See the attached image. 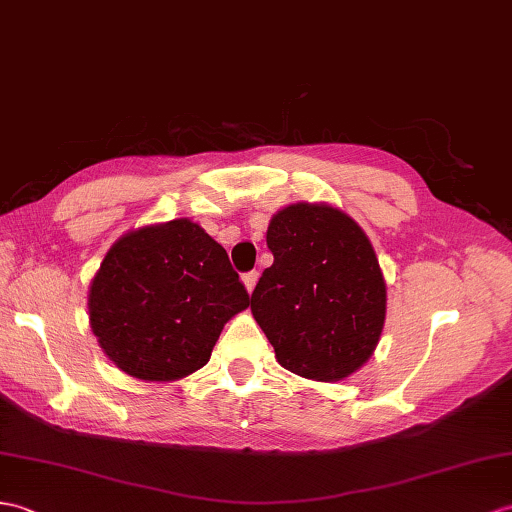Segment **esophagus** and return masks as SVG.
I'll list each match as a JSON object with an SVG mask.
<instances>
[{
	"label": "esophagus",
	"mask_w": 512,
	"mask_h": 512,
	"mask_svg": "<svg viewBox=\"0 0 512 512\" xmlns=\"http://www.w3.org/2000/svg\"><path fill=\"white\" fill-rule=\"evenodd\" d=\"M257 279H259V272H257V270L244 272V275H242V281H244V285H246V290H248V292H253V290H255Z\"/></svg>",
	"instance_id": "esophagus-1"
}]
</instances>
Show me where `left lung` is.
Wrapping results in <instances>:
<instances>
[{
  "label": "left lung",
  "mask_w": 512,
  "mask_h": 512,
  "mask_svg": "<svg viewBox=\"0 0 512 512\" xmlns=\"http://www.w3.org/2000/svg\"><path fill=\"white\" fill-rule=\"evenodd\" d=\"M275 255L251 312L288 371L338 382L371 358L386 318V283L366 233L329 205H290L270 220Z\"/></svg>",
  "instance_id": "8db88e82"
}]
</instances>
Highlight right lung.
Here are the masks:
<instances>
[{
	"instance_id": "1",
	"label": "right lung",
	"mask_w": 512,
	"mask_h": 512,
	"mask_svg": "<svg viewBox=\"0 0 512 512\" xmlns=\"http://www.w3.org/2000/svg\"><path fill=\"white\" fill-rule=\"evenodd\" d=\"M248 303L227 251L181 218L111 246L91 283L89 320L117 368L172 382L209 362L224 323Z\"/></svg>"
}]
</instances>
